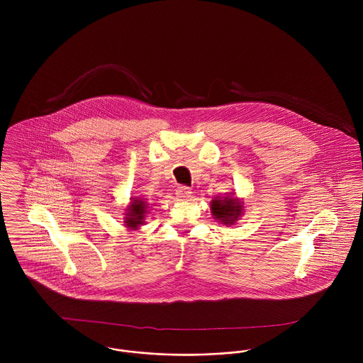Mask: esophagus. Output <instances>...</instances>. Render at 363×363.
Listing matches in <instances>:
<instances>
[{
	"label": "esophagus",
	"instance_id": "1",
	"mask_svg": "<svg viewBox=\"0 0 363 363\" xmlns=\"http://www.w3.org/2000/svg\"><path fill=\"white\" fill-rule=\"evenodd\" d=\"M176 196L179 200H189L191 197V190L186 186H180L176 190Z\"/></svg>",
	"mask_w": 363,
	"mask_h": 363
}]
</instances>
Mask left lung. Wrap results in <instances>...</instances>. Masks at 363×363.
Segmentation results:
<instances>
[{
  "label": "left lung",
  "mask_w": 363,
  "mask_h": 363,
  "mask_svg": "<svg viewBox=\"0 0 363 363\" xmlns=\"http://www.w3.org/2000/svg\"><path fill=\"white\" fill-rule=\"evenodd\" d=\"M235 193H228L225 197H215L211 201V213L222 225H235L243 215L245 204L240 199L233 196Z\"/></svg>",
  "instance_id": "1"
}]
</instances>
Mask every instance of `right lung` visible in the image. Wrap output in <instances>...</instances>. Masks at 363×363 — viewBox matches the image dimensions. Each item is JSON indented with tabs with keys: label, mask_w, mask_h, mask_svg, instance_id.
<instances>
[{
	"label": "right lung",
	"mask_w": 363,
	"mask_h": 363,
	"mask_svg": "<svg viewBox=\"0 0 363 363\" xmlns=\"http://www.w3.org/2000/svg\"><path fill=\"white\" fill-rule=\"evenodd\" d=\"M150 204L140 197H131L130 206L124 209V223L128 229L137 230L141 225H145V216L148 215Z\"/></svg>",
	"instance_id": "1"
}]
</instances>
